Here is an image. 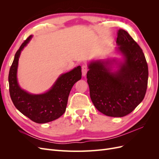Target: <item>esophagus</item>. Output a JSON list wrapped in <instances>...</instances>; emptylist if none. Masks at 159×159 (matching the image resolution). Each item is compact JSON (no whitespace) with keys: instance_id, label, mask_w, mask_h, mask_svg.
<instances>
[{"instance_id":"obj_1","label":"esophagus","mask_w":159,"mask_h":159,"mask_svg":"<svg viewBox=\"0 0 159 159\" xmlns=\"http://www.w3.org/2000/svg\"><path fill=\"white\" fill-rule=\"evenodd\" d=\"M88 71V67L87 65H83L81 66V72H82L83 76H85Z\"/></svg>"}]
</instances>
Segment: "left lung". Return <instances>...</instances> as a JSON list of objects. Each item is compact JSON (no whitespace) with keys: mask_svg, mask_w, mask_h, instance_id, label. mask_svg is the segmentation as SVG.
I'll list each match as a JSON object with an SVG mask.
<instances>
[{"mask_svg":"<svg viewBox=\"0 0 159 159\" xmlns=\"http://www.w3.org/2000/svg\"><path fill=\"white\" fill-rule=\"evenodd\" d=\"M116 42L124 57L118 70L111 71L114 59L93 61L88 66L87 81L96 109L107 116L121 117L145 98L148 71L142 49L127 31L119 30Z\"/></svg>","mask_w":159,"mask_h":159,"instance_id":"obj_1","label":"left lung"}]
</instances>
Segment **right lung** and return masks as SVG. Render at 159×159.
Wrapping results in <instances>:
<instances>
[{
  "label": "right lung",
  "mask_w": 159,
  "mask_h": 159,
  "mask_svg": "<svg viewBox=\"0 0 159 159\" xmlns=\"http://www.w3.org/2000/svg\"><path fill=\"white\" fill-rule=\"evenodd\" d=\"M32 36L24 42L14 56L8 74L9 92L14 106L24 115L37 123H46L59 118L64 113L70 91L81 78V67L61 75L47 92L34 95L26 92L19 86L16 78L18 58L21 51Z\"/></svg>",
  "instance_id": "obj_1"
}]
</instances>
